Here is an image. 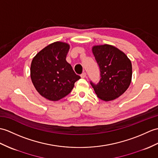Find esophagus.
<instances>
[{"mask_svg":"<svg viewBox=\"0 0 158 158\" xmlns=\"http://www.w3.org/2000/svg\"><path fill=\"white\" fill-rule=\"evenodd\" d=\"M81 78H85L86 77V73L85 72H83L81 75Z\"/></svg>","mask_w":158,"mask_h":158,"instance_id":"34e87169","label":"esophagus"}]
</instances>
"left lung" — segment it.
<instances>
[{
	"label": "left lung",
	"mask_w": 158,
	"mask_h": 158,
	"mask_svg": "<svg viewBox=\"0 0 158 158\" xmlns=\"http://www.w3.org/2000/svg\"><path fill=\"white\" fill-rule=\"evenodd\" d=\"M92 52L100 67L101 78L97 84L91 81V85L101 100L106 102L115 100L130 85L131 62L123 52L111 45L94 46Z\"/></svg>",
	"instance_id": "left-lung-1"
}]
</instances>
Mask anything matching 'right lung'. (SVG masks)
<instances>
[{
	"label": "right lung",
	"instance_id": "obj_1",
	"mask_svg": "<svg viewBox=\"0 0 158 158\" xmlns=\"http://www.w3.org/2000/svg\"><path fill=\"white\" fill-rule=\"evenodd\" d=\"M69 48L67 43L54 42L40 51L31 61V81L38 92L50 101L67 96L81 78L66 60Z\"/></svg>",
	"mask_w": 158,
	"mask_h": 158
}]
</instances>
